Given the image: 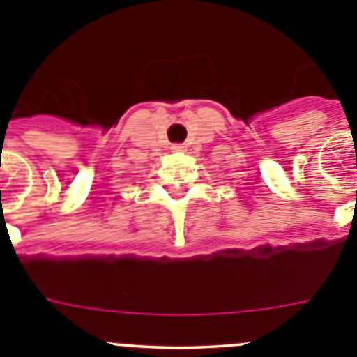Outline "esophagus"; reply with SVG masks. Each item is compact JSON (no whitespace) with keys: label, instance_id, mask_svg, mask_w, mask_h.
<instances>
[{"label":"esophagus","instance_id":"esophagus-1","mask_svg":"<svg viewBox=\"0 0 357 357\" xmlns=\"http://www.w3.org/2000/svg\"><path fill=\"white\" fill-rule=\"evenodd\" d=\"M182 148H184V146H182V144H173V146H172V150H175V151H181Z\"/></svg>","mask_w":357,"mask_h":357}]
</instances>
